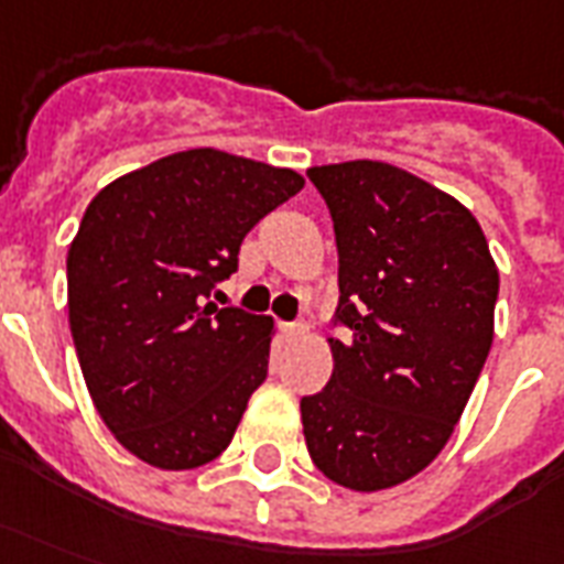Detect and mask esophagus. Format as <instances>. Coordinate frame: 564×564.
I'll return each mask as SVG.
<instances>
[{
  "label": "esophagus",
  "instance_id": "34e87169",
  "mask_svg": "<svg viewBox=\"0 0 564 564\" xmlns=\"http://www.w3.org/2000/svg\"><path fill=\"white\" fill-rule=\"evenodd\" d=\"M281 332L286 340H295V337H302L307 332V325L304 323H281Z\"/></svg>",
  "mask_w": 564,
  "mask_h": 564
}]
</instances>
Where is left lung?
<instances>
[{
	"mask_svg": "<svg viewBox=\"0 0 564 564\" xmlns=\"http://www.w3.org/2000/svg\"><path fill=\"white\" fill-rule=\"evenodd\" d=\"M335 220V370L302 398L316 469L373 494L410 481L452 440L490 344L499 271L473 212L382 161L311 166Z\"/></svg>",
	"mask_w": 564,
	"mask_h": 564,
	"instance_id": "8db88e82",
	"label": "left lung"
}]
</instances>
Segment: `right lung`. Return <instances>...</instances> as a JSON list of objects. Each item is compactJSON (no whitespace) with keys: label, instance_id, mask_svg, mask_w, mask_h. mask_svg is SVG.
<instances>
[{"label":"right lung","instance_id":"1","mask_svg":"<svg viewBox=\"0 0 564 564\" xmlns=\"http://www.w3.org/2000/svg\"><path fill=\"white\" fill-rule=\"evenodd\" d=\"M295 170L187 149L116 178L68 250V323L91 403L158 469L215 460L269 373L271 319L208 302Z\"/></svg>","mask_w":564,"mask_h":564}]
</instances>
